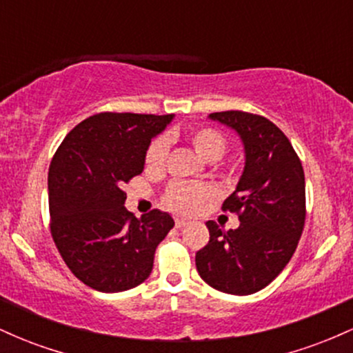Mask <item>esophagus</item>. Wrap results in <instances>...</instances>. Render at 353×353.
<instances>
[{
    "label": "esophagus",
    "instance_id": "1",
    "mask_svg": "<svg viewBox=\"0 0 353 353\" xmlns=\"http://www.w3.org/2000/svg\"><path fill=\"white\" fill-rule=\"evenodd\" d=\"M188 224H189V221H185V219H179V217L176 219V228H177V229L185 228V225H188Z\"/></svg>",
    "mask_w": 353,
    "mask_h": 353
}]
</instances>
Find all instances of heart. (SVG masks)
Returning a JSON list of instances; mask_svg holds the SVG:
<instances>
[{"instance_id":"obj_1","label":"heart","mask_w":353,"mask_h":353,"mask_svg":"<svg viewBox=\"0 0 353 353\" xmlns=\"http://www.w3.org/2000/svg\"><path fill=\"white\" fill-rule=\"evenodd\" d=\"M188 141L192 145L197 156L205 161L221 159L225 152L228 143L224 136L212 128H194L188 132ZM168 143L165 139L152 141L145 151L144 164L148 171H157L164 163ZM214 197V189L202 182H174L169 185L164 196V202L169 209L179 214H196L202 209L205 202Z\"/></svg>"}]
</instances>
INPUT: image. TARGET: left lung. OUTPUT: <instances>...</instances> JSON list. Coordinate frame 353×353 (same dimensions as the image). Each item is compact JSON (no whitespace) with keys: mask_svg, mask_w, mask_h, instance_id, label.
Here are the masks:
<instances>
[{"mask_svg":"<svg viewBox=\"0 0 353 353\" xmlns=\"http://www.w3.org/2000/svg\"><path fill=\"white\" fill-rule=\"evenodd\" d=\"M209 117L234 129L244 144V172L222 204L241 225L222 230L205 222L210 239L197 250L196 267L216 290L249 295L269 285L297 249L305 224V177L290 141L267 117L244 111Z\"/></svg>","mask_w":353,"mask_h":353,"instance_id":"1","label":"left lung"}]
</instances>
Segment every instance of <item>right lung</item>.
<instances>
[{
	"instance_id": "obj_1",
	"label": "right lung",
	"mask_w": 353,
	"mask_h": 353,
	"mask_svg": "<svg viewBox=\"0 0 353 353\" xmlns=\"http://www.w3.org/2000/svg\"><path fill=\"white\" fill-rule=\"evenodd\" d=\"M172 114L99 112L64 137L48 172L51 236L81 282L123 292L151 275L159 242L174 228L154 209L137 219L124 208L123 185L144 169L152 137Z\"/></svg>"
}]
</instances>
